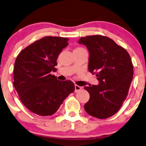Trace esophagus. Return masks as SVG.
Segmentation results:
<instances>
[{
	"label": "esophagus",
	"mask_w": 146,
	"mask_h": 146,
	"mask_svg": "<svg viewBox=\"0 0 146 146\" xmlns=\"http://www.w3.org/2000/svg\"><path fill=\"white\" fill-rule=\"evenodd\" d=\"M82 89V87L78 86V85H75V92H78L79 90H80Z\"/></svg>",
	"instance_id": "esophagus-1"
}]
</instances>
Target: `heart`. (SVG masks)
Listing matches in <instances>:
<instances>
[{"label": "heart", "instance_id": "obj_1", "mask_svg": "<svg viewBox=\"0 0 146 146\" xmlns=\"http://www.w3.org/2000/svg\"><path fill=\"white\" fill-rule=\"evenodd\" d=\"M81 48H77L76 49H81Z\"/></svg>", "mask_w": 146, "mask_h": 146}]
</instances>
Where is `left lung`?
<instances>
[{
    "label": "left lung",
    "mask_w": 146,
    "mask_h": 146,
    "mask_svg": "<svg viewBox=\"0 0 146 146\" xmlns=\"http://www.w3.org/2000/svg\"><path fill=\"white\" fill-rule=\"evenodd\" d=\"M78 43L88 48V71L99 81L98 85L84 87L90 94L84 110L98 119L109 118L118 112L128 94L133 76L131 57L106 36H86Z\"/></svg>",
    "instance_id": "left-lung-1"
}]
</instances>
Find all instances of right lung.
<instances>
[{
    "instance_id": "1",
    "label": "right lung",
    "mask_w": 146,
    "mask_h": 146,
    "mask_svg": "<svg viewBox=\"0 0 146 146\" xmlns=\"http://www.w3.org/2000/svg\"><path fill=\"white\" fill-rule=\"evenodd\" d=\"M68 40L47 36L28 45L17 57L13 85L21 101L32 113L40 116L52 115L74 92L71 80H58L50 74L56 71L58 57L68 45Z\"/></svg>"
}]
</instances>
